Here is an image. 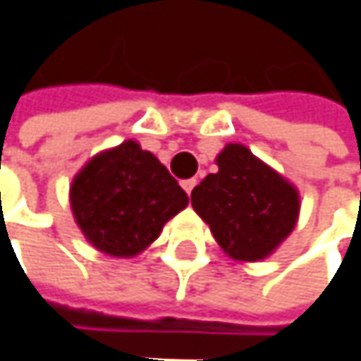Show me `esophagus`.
<instances>
[{"mask_svg": "<svg viewBox=\"0 0 361 361\" xmlns=\"http://www.w3.org/2000/svg\"><path fill=\"white\" fill-rule=\"evenodd\" d=\"M194 185H196V180H185V181H181V188L188 192V196L192 194V190H194Z\"/></svg>", "mask_w": 361, "mask_h": 361, "instance_id": "1", "label": "esophagus"}]
</instances>
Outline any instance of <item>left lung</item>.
Wrapping results in <instances>:
<instances>
[{
  "label": "left lung",
  "mask_w": 361,
  "mask_h": 361,
  "mask_svg": "<svg viewBox=\"0 0 361 361\" xmlns=\"http://www.w3.org/2000/svg\"><path fill=\"white\" fill-rule=\"evenodd\" d=\"M216 165L192 190L194 211L233 260L267 258L298 223V190L244 145H227Z\"/></svg>",
  "instance_id": "8db88e82"
}]
</instances>
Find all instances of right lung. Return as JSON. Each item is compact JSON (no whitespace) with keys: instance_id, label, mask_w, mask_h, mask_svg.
<instances>
[{"instance_id":"right-lung-1","label":"right lung","mask_w":361,"mask_h":361,"mask_svg":"<svg viewBox=\"0 0 361 361\" xmlns=\"http://www.w3.org/2000/svg\"><path fill=\"white\" fill-rule=\"evenodd\" d=\"M70 204L92 246L109 256L132 258L188 207V194L152 152L126 140L84 165L72 181Z\"/></svg>"}]
</instances>
